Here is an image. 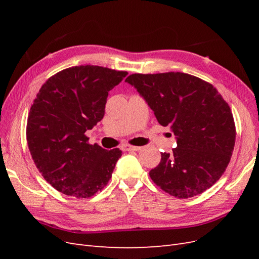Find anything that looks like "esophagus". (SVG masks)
I'll list each match as a JSON object with an SVG mask.
<instances>
[{
	"label": "esophagus",
	"mask_w": 259,
	"mask_h": 259,
	"mask_svg": "<svg viewBox=\"0 0 259 259\" xmlns=\"http://www.w3.org/2000/svg\"><path fill=\"white\" fill-rule=\"evenodd\" d=\"M122 149L124 151H138L142 149V147H136V146H131V145H124L122 146Z\"/></svg>",
	"instance_id": "esophagus-1"
}]
</instances>
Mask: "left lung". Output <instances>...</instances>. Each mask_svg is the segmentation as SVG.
I'll return each instance as SVG.
<instances>
[{
	"label": "left lung",
	"instance_id": "1",
	"mask_svg": "<svg viewBox=\"0 0 259 259\" xmlns=\"http://www.w3.org/2000/svg\"><path fill=\"white\" fill-rule=\"evenodd\" d=\"M158 122L168 126L177 147L161 154L151 179L175 198L204 192L222 177L236 143V126L228 104L213 85L182 72L131 74Z\"/></svg>",
	"mask_w": 259,
	"mask_h": 259
}]
</instances>
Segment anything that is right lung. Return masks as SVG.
Instances as JSON below:
<instances>
[{
	"label": "right lung",
	"instance_id": "add662e5",
	"mask_svg": "<svg viewBox=\"0 0 259 259\" xmlns=\"http://www.w3.org/2000/svg\"><path fill=\"white\" fill-rule=\"evenodd\" d=\"M127 74L75 66L51 76L38 91L28 116V147L38 171L59 192L91 198L110 180L122 151L90 145L85 132L103 119L109 91Z\"/></svg>",
	"mask_w": 259,
	"mask_h": 259
}]
</instances>
